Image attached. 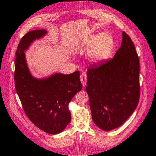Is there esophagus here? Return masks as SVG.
Here are the masks:
<instances>
[{"label":"esophagus","instance_id":"34e87169","mask_svg":"<svg viewBox=\"0 0 156 156\" xmlns=\"http://www.w3.org/2000/svg\"><path fill=\"white\" fill-rule=\"evenodd\" d=\"M80 80H81L83 86L84 87H85L86 85H87V76H86V75L84 73H82L81 75V76H80Z\"/></svg>","mask_w":156,"mask_h":156}]
</instances>
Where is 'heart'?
I'll return each mask as SVG.
<instances>
[{
	"instance_id": "heart-1",
	"label": "heart",
	"mask_w": 156,
	"mask_h": 156,
	"mask_svg": "<svg viewBox=\"0 0 156 156\" xmlns=\"http://www.w3.org/2000/svg\"><path fill=\"white\" fill-rule=\"evenodd\" d=\"M115 47L114 37L108 32L93 34L84 41L73 46L74 52L88 50V58L94 64L101 63L108 58Z\"/></svg>"
}]
</instances>
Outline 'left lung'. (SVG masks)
I'll use <instances>...</instances> for the list:
<instances>
[{
  "label": "left lung",
  "instance_id": "1",
  "mask_svg": "<svg viewBox=\"0 0 156 156\" xmlns=\"http://www.w3.org/2000/svg\"><path fill=\"white\" fill-rule=\"evenodd\" d=\"M140 64L130 37L122 32V41L114 58L93 64L87 70V92L93 122L111 131L123 124L138 105Z\"/></svg>",
  "mask_w": 156,
  "mask_h": 156
}]
</instances>
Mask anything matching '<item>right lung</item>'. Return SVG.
<instances>
[{"label": "right lung", "instance_id": "right-lung-1", "mask_svg": "<svg viewBox=\"0 0 156 156\" xmlns=\"http://www.w3.org/2000/svg\"><path fill=\"white\" fill-rule=\"evenodd\" d=\"M47 34L46 30H35L22 37L16 53L14 80L28 118L42 131L55 135L61 133L71 121L69 103L83 86L79 71L69 75L55 73L44 78L31 74L25 52Z\"/></svg>", "mask_w": 156, "mask_h": 156}]
</instances>
